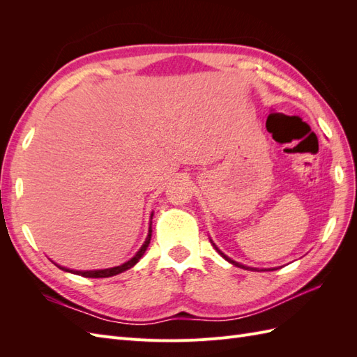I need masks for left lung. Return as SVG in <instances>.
Segmentation results:
<instances>
[{
  "label": "left lung",
  "mask_w": 357,
  "mask_h": 357,
  "mask_svg": "<svg viewBox=\"0 0 357 357\" xmlns=\"http://www.w3.org/2000/svg\"><path fill=\"white\" fill-rule=\"evenodd\" d=\"M211 244L214 245V248H215V250H218V252H219V253H220V255H222V256H223V257L226 259V261H228V262H231L232 265H235V266H238V268H244V269H255V268H248V266H245V265H241V264H238V262H235V261H232V259H229L228 256H226V255H223V253H222V252L219 250V248H218V247H215V244H214L213 241H211Z\"/></svg>",
  "instance_id": "8db88e82"
}]
</instances>
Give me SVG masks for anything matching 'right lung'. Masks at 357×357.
Returning a JSON list of instances; mask_svg holds the SVG:
<instances>
[{
	"label": "right lung",
	"instance_id": "1",
	"mask_svg": "<svg viewBox=\"0 0 357 357\" xmlns=\"http://www.w3.org/2000/svg\"><path fill=\"white\" fill-rule=\"evenodd\" d=\"M152 215H153V214H152ZM150 238H152V223H150V228H149V235H147V238H146L144 244L142 245V248H139V250L137 252V255H135L132 259H129L128 262H125V264H122V265H119V266H114V268L95 269V271H74V269H68V268H63V266H59V265H56V266H58V268H61L62 271H68V273L77 274V275H82V277H88V278H104V277H113V275H116V274H121V273L126 271V269H129V268H132V266L139 261V259H142V256L144 255V252L147 250V247H149V244H150Z\"/></svg>",
	"mask_w": 357,
	"mask_h": 357
}]
</instances>
